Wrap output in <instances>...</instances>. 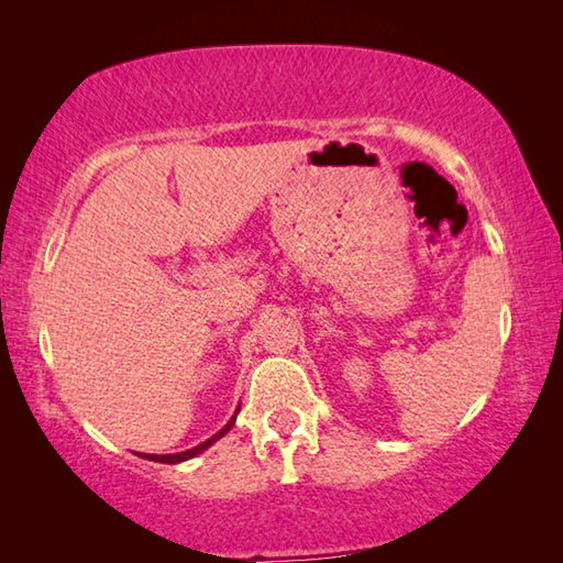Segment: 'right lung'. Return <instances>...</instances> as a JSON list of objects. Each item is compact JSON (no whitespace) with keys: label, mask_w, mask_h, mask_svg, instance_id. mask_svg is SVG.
<instances>
[{"label":"right lung","mask_w":563,"mask_h":563,"mask_svg":"<svg viewBox=\"0 0 563 563\" xmlns=\"http://www.w3.org/2000/svg\"><path fill=\"white\" fill-rule=\"evenodd\" d=\"M241 409V407H238ZM238 409H235V415L228 419V424L223 427V430H218L211 440H206V442H201V444H196L194 450H186V452H176V454H144V452H139V456H144V460H148V462H161V464H178V462H186V460H194V456H198L201 452H206L208 446L211 444H216L218 440H221L223 434H228L231 432V427L235 424V417H238Z\"/></svg>","instance_id":"1"}]
</instances>
